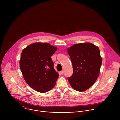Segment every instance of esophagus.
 Returning a JSON list of instances; mask_svg holds the SVG:
<instances>
[{"instance_id": "1", "label": "esophagus", "mask_w": 120, "mask_h": 120, "mask_svg": "<svg viewBox=\"0 0 120 120\" xmlns=\"http://www.w3.org/2000/svg\"><path fill=\"white\" fill-rule=\"evenodd\" d=\"M60 74L62 75H63L64 74V71L63 70H62L60 72Z\"/></svg>"}]
</instances>
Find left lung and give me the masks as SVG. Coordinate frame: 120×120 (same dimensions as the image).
I'll use <instances>...</instances> for the list:
<instances>
[{"label": "left lung", "instance_id": "obj_1", "mask_svg": "<svg viewBox=\"0 0 120 120\" xmlns=\"http://www.w3.org/2000/svg\"><path fill=\"white\" fill-rule=\"evenodd\" d=\"M72 65L73 74L68 78L72 88L86 91L98 79L102 63L98 47L91 43L75 44L68 49Z\"/></svg>", "mask_w": 120, "mask_h": 120}]
</instances>
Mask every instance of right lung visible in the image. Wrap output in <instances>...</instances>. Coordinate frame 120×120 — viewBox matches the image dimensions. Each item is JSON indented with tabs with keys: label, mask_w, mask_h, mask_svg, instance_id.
<instances>
[{
	"label": "right lung",
	"mask_w": 120,
	"mask_h": 120,
	"mask_svg": "<svg viewBox=\"0 0 120 120\" xmlns=\"http://www.w3.org/2000/svg\"><path fill=\"white\" fill-rule=\"evenodd\" d=\"M57 48L48 43L36 42L23 49L20 68L27 84L37 92L45 93L54 87L59 74L51 57Z\"/></svg>",
	"instance_id": "1"
}]
</instances>
